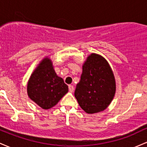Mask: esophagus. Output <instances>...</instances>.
<instances>
[{
	"mask_svg": "<svg viewBox=\"0 0 147 147\" xmlns=\"http://www.w3.org/2000/svg\"><path fill=\"white\" fill-rule=\"evenodd\" d=\"M68 88H69V91L70 92H72L74 91V86L72 85H69L68 86Z\"/></svg>",
	"mask_w": 147,
	"mask_h": 147,
	"instance_id": "obj_1",
	"label": "esophagus"
}]
</instances>
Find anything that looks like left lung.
I'll return each instance as SVG.
<instances>
[{
  "label": "left lung",
  "mask_w": 147,
  "mask_h": 147,
  "mask_svg": "<svg viewBox=\"0 0 147 147\" xmlns=\"http://www.w3.org/2000/svg\"><path fill=\"white\" fill-rule=\"evenodd\" d=\"M75 97L79 106L88 113L104 111L115 93V81L110 65L104 57L91 54L83 65Z\"/></svg>",
  "instance_id": "1"
}]
</instances>
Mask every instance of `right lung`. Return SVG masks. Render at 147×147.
Masks as SVG:
<instances>
[{
    "label": "right lung",
    "instance_id": "obj_1",
    "mask_svg": "<svg viewBox=\"0 0 147 147\" xmlns=\"http://www.w3.org/2000/svg\"><path fill=\"white\" fill-rule=\"evenodd\" d=\"M68 91V86L57 75L48 58L42 61L28 84V96L43 109L56 105Z\"/></svg>",
    "mask_w": 147,
    "mask_h": 147
}]
</instances>
